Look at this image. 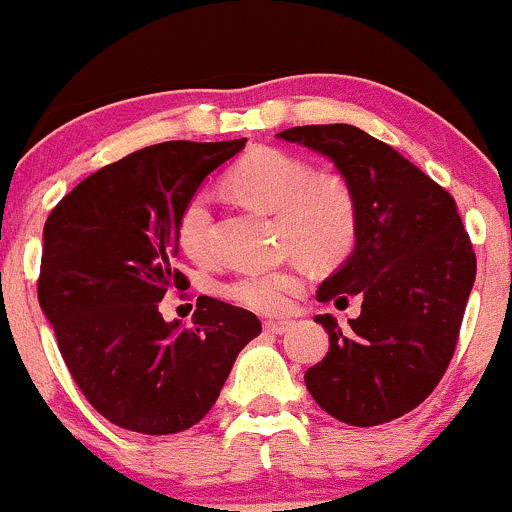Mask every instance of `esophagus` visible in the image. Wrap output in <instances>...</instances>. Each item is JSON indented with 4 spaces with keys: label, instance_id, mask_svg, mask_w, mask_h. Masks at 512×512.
Segmentation results:
<instances>
[{
    "label": "esophagus",
    "instance_id": "34e87169",
    "mask_svg": "<svg viewBox=\"0 0 512 512\" xmlns=\"http://www.w3.org/2000/svg\"><path fill=\"white\" fill-rule=\"evenodd\" d=\"M263 329H266L268 334H283L290 329V322L288 320H268V322H263Z\"/></svg>",
    "mask_w": 512,
    "mask_h": 512
}]
</instances>
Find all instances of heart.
<instances>
[{"instance_id":"1","label":"heart","mask_w":512,"mask_h":512,"mask_svg":"<svg viewBox=\"0 0 512 512\" xmlns=\"http://www.w3.org/2000/svg\"><path fill=\"white\" fill-rule=\"evenodd\" d=\"M224 190L254 210L278 217L280 241L315 266H332L351 254L359 234V205L354 190L337 173H312L310 163L280 148H254L234 163ZM183 254L202 263L212 254L210 205L190 197L178 219ZM300 288L293 268L251 271L224 285V298L256 312L283 310Z\"/></svg>"}]
</instances>
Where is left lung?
Listing matches in <instances>:
<instances>
[{
    "label": "left lung",
    "instance_id": "left-lung-1",
    "mask_svg": "<svg viewBox=\"0 0 512 512\" xmlns=\"http://www.w3.org/2000/svg\"><path fill=\"white\" fill-rule=\"evenodd\" d=\"M278 139L312 148L337 166L359 205L351 256L317 290L361 315L339 327L317 315L329 351L305 371L315 403L337 420L373 427L403 417L437 388L452 361L476 254L454 197L405 156L351 124H312Z\"/></svg>",
    "mask_w": 512,
    "mask_h": 512
}]
</instances>
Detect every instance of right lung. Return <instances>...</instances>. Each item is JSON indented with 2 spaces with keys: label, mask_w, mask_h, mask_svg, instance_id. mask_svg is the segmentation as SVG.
I'll return each instance as SVG.
<instances>
[{
  "label": "right lung",
  "mask_w": 512,
  "mask_h": 512,
  "mask_svg": "<svg viewBox=\"0 0 512 512\" xmlns=\"http://www.w3.org/2000/svg\"><path fill=\"white\" fill-rule=\"evenodd\" d=\"M246 139L166 141L129 153L75 185L43 227L38 302L70 376L117 427L175 434L212 410L236 356L261 334L254 312L197 298L192 322L163 320L178 219L202 180Z\"/></svg>",
  "instance_id": "obj_1"
}]
</instances>
